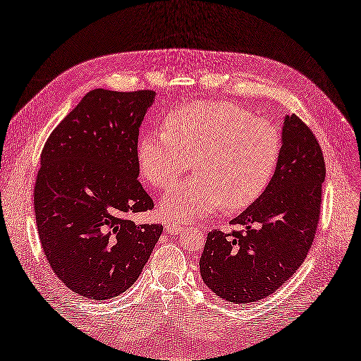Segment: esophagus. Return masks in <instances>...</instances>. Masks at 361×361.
<instances>
[{
	"mask_svg": "<svg viewBox=\"0 0 361 361\" xmlns=\"http://www.w3.org/2000/svg\"><path fill=\"white\" fill-rule=\"evenodd\" d=\"M166 230H167L170 234H179V233H182V231L185 230V227L178 226V224H175V222H167V224H166Z\"/></svg>",
	"mask_w": 361,
	"mask_h": 361,
	"instance_id": "obj_1",
	"label": "esophagus"
}]
</instances>
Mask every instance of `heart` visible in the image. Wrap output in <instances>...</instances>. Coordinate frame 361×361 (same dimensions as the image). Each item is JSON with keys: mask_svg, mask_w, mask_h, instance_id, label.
<instances>
[{"mask_svg": "<svg viewBox=\"0 0 361 361\" xmlns=\"http://www.w3.org/2000/svg\"><path fill=\"white\" fill-rule=\"evenodd\" d=\"M282 137L275 123L226 102H194L171 110L164 131L137 146L142 176L164 190L190 169L197 175L176 183L161 200L173 221H191L221 204L240 210L255 203L275 175Z\"/></svg>", "mask_w": 361, "mask_h": 361, "instance_id": "1", "label": "heart"}]
</instances>
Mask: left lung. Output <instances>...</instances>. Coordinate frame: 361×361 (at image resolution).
<instances>
[{
    "label": "left lung",
    "instance_id": "1",
    "mask_svg": "<svg viewBox=\"0 0 361 361\" xmlns=\"http://www.w3.org/2000/svg\"><path fill=\"white\" fill-rule=\"evenodd\" d=\"M326 163L306 123L285 116L282 152L266 191L230 224L207 234L200 257L204 283L221 299L251 303L275 293L299 269L319 221Z\"/></svg>",
    "mask_w": 361,
    "mask_h": 361
}]
</instances>
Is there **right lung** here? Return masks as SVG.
<instances>
[{"label":"right lung","instance_id":"right-lung-1","mask_svg":"<svg viewBox=\"0 0 361 361\" xmlns=\"http://www.w3.org/2000/svg\"><path fill=\"white\" fill-rule=\"evenodd\" d=\"M155 92L94 90L44 143L34 186L43 252L55 275L86 299L128 290L163 226L128 216L154 209L140 183L139 128Z\"/></svg>","mask_w":361,"mask_h":361}]
</instances>
